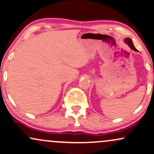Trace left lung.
<instances>
[{
    "label": "left lung",
    "instance_id": "left-lung-1",
    "mask_svg": "<svg viewBox=\"0 0 154 154\" xmlns=\"http://www.w3.org/2000/svg\"><path fill=\"white\" fill-rule=\"evenodd\" d=\"M124 42H125V44H127L128 45L129 47H130L131 49H133V51H138V50H137V49H136V47H134V45H133V42H132V40H131V38H125V39H124Z\"/></svg>",
    "mask_w": 154,
    "mask_h": 154
}]
</instances>
